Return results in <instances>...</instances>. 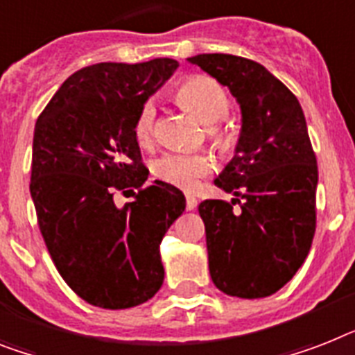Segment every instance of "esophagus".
<instances>
[{
    "instance_id": "1",
    "label": "esophagus",
    "mask_w": 355,
    "mask_h": 355,
    "mask_svg": "<svg viewBox=\"0 0 355 355\" xmlns=\"http://www.w3.org/2000/svg\"><path fill=\"white\" fill-rule=\"evenodd\" d=\"M197 198L193 197V195H187L186 197V207L187 209H195V207H197Z\"/></svg>"
}]
</instances>
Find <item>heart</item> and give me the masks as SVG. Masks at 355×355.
I'll use <instances>...</instances> for the list:
<instances>
[{"instance_id":"obj_1","label":"heart","mask_w":355,"mask_h":355,"mask_svg":"<svg viewBox=\"0 0 355 355\" xmlns=\"http://www.w3.org/2000/svg\"><path fill=\"white\" fill-rule=\"evenodd\" d=\"M175 98L186 111H189L198 122L207 128L209 140L220 151H230L235 144L233 132L217 128L230 112V96L226 89L213 78L191 76L186 78L177 89ZM155 105L144 103L135 120V138L140 146H149L155 132ZM213 169L211 158L204 153H166L153 162V175L158 180L171 184L180 189H193L202 177Z\"/></svg>"}]
</instances>
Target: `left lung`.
Returning a JSON list of instances; mask_svg holds the SVG:
<instances>
[{
	"label": "left lung",
	"instance_id": "1",
	"mask_svg": "<svg viewBox=\"0 0 355 355\" xmlns=\"http://www.w3.org/2000/svg\"><path fill=\"white\" fill-rule=\"evenodd\" d=\"M187 62L226 85L243 114L235 157L215 178L237 198L198 206L209 275L227 295L268 297L302 266L315 233L318 160L304 112L292 91L253 60L197 54Z\"/></svg>",
	"mask_w": 355,
	"mask_h": 355
}]
</instances>
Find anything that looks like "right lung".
<instances>
[{"label": "right lung", "mask_w": 355, "mask_h": 355, "mask_svg": "<svg viewBox=\"0 0 355 355\" xmlns=\"http://www.w3.org/2000/svg\"><path fill=\"white\" fill-rule=\"evenodd\" d=\"M178 67L171 58L96 63L65 80L34 128L31 197L54 266L89 304L123 310L164 282L160 243L186 209L155 180L135 138L138 111ZM116 191L133 197L122 208Z\"/></svg>", "instance_id": "obj_1"}]
</instances>
